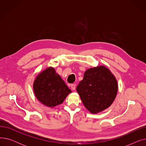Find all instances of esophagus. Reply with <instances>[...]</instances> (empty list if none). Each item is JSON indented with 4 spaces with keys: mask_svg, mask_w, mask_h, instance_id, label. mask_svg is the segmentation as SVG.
<instances>
[{
    "mask_svg": "<svg viewBox=\"0 0 146 146\" xmlns=\"http://www.w3.org/2000/svg\"><path fill=\"white\" fill-rule=\"evenodd\" d=\"M71 89L72 90H75L76 89V85H74V84H72L71 85Z\"/></svg>",
    "mask_w": 146,
    "mask_h": 146,
    "instance_id": "34e87169",
    "label": "esophagus"
}]
</instances>
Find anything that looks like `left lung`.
Returning a JSON list of instances; mask_svg holds the SVG:
<instances>
[{
  "label": "left lung",
  "mask_w": 146,
  "mask_h": 146,
  "mask_svg": "<svg viewBox=\"0 0 146 146\" xmlns=\"http://www.w3.org/2000/svg\"><path fill=\"white\" fill-rule=\"evenodd\" d=\"M118 83L104 66L89 68L76 88L83 104L92 113L101 112L112 105L118 92Z\"/></svg>",
  "instance_id": "8db88e82"
}]
</instances>
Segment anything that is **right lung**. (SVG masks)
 Wrapping results in <instances>:
<instances>
[{
  "label": "right lung",
  "instance_id": "1",
  "mask_svg": "<svg viewBox=\"0 0 146 146\" xmlns=\"http://www.w3.org/2000/svg\"><path fill=\"white\" fill-rule=\"evenodd\" d=\"M35 97L48 108H54L63 102L72 92L54 67H49L37 75L33 83Z\"/></svg>",
  "mask_w": 146,
  "mask_h": 146
}]
</instances>
